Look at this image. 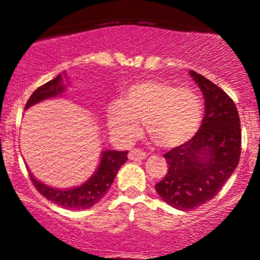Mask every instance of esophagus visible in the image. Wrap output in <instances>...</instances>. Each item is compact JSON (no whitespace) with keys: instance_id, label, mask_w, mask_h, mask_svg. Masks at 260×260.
<instances>
[{"instance_id":"esophagus-1","label":"esophagus","mask_w":260,"mask_h":260,"mask_svg":"<svg viewBox=\"0 0 260 260\" xmlns=\"http://www.w3.org/2000/svg\"><path fill=\"white\" fill-rule=\"evenodd\" d=\"M127 157H129L131 161H137V159H144L147 157V155H145L144 151L140 150V149H133V150H130Z\"/></svg>"}]
</instances>
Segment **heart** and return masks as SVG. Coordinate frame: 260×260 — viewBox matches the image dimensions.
Wrapping results in <instances>:
<instances>
[{
    "instance_id": "1",
    "label": "heart",
    "mask_w": 260,
    "mask_h": 260,
    "mask_svg": "<svg viewBox=\"0 0 260 260\" xmlns=\"http://www.w3.org/2000/svg\"><path fill=\"white\" fill-rule=\"evenodd\" d=\"M108 125L113 136L130 142L145 130L159 147L174 148L197 134L202 119V103L189 87H175L168 81L147 79L123 91L120 101L106 109Z\"/></svg>"
}]
</instances>
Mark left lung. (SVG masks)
<instances>
[{
  "instance_id": "1",
  "label": "left lung",
  "mask_w": 260,
  "mask_h": 260,
  "mask_svg": "<svg viewBox=\"0 0 260 260\" xmlns=\"http://www.w3.org/2000/svg\"><path fill=\"white\" fill-rule=\"evenodd\" d=\"M205 101V116L198 133L165 156L166 176L155 189L166 204L179 211L212 200L237 169L240 158L241 131L237 106L229 94L194 71Z\"/></svg>"
}]
</instances>
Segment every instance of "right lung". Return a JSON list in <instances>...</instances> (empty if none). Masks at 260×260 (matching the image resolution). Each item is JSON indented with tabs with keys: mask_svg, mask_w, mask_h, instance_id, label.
Wrapping results in <instances>:
<instances>
[{
	"mask_svg": "<svg viewBox=\"0 0 260 260\" xmlns=\"http://www.w3.org/2000/svg\"><path fill=\"white\" fill-rule=\"evenodd\" d=\"M66 71L56 76L48 83L42 85L33 92L28 99L24 110L31 108L35 104L53 99L56 97H61L63 92L66 91L65 81H67ZM127 151H117V150H103L101 152V159L99 165L94 173L88 177L87 181L81 183L80 186H76L72 188H65V189H59L48 186L38 179L29 172L30 180L39 193L47 199V200L54 202L55 205L61 206L67 209H74V211H81V209H87L94 206L104 198L106 191L111 187L113 180L118 173L120 167L127 161Z\"/></svg>",
	"mask_w": 260,
	"mask_h": 260,
	"instance_id": "1",
	"label": "right lung"
}]
</instances>
